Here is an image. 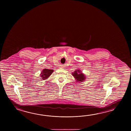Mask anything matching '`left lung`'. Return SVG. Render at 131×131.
<instances>
[{
    "instance_id": "left-lung-1",
    "label": "left lung",
    "mask_w": 131,
    "mask_h": 131,
    "mask_svg": "<svg viewBox=\"0 0 131 131\" xmlns=\"http://www.w3.org/2000/svg\"><path fill=\"white\" fill-rule=\"evenodd\" d=\"M72 75L75 78L76 81L79 83L83 82L86 79V76L81 71V70H76L74 72L72 73Z\"/></svg>"
}]
</instances>
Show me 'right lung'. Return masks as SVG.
Instances as JSON below:
<instances>
[{
  "label": "right lung",
  "instance_id": "add662e5",
  "mask_svg": "<svg viewBox=\"0 0 131 131\" xmlns=\"http://www.w3.org/2000/svg\"><path fill=\"white\" fill-rule=\"evenodd\" d=\"M53 71V70L49 69H44L43 70L40 74V76L42 78V80H47V78H49L52 73Z\"/></svg>",
  "mask_w": 131,
  "mask_h": 131
}]
</instances>
